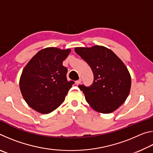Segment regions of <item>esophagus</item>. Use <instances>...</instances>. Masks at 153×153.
I'll use <instances>...</instances> for the list:
<instances>
[{
	"instance_id": "esophagus-1",
	"label": "esophagus",
	"mask_w": 153,
	"mask_h": 153,
	"mask_svg": "<svg viewBox=\"0 0 153 153\" xmlns=\"http://www.w3.org/2000/svg\"><path fill=\"white\" fill-rule=\"evenodd\" d=\"M81 82H82V79L79 78L78 80H77V81H76V84L77 85H78V84H80V83H81Z\"/></svg>"
}]
</instances>
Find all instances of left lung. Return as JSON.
<instances>
[{"label": "left lung", "mask_w": 153, "mask_h": 153, "mask_svg": "<svg viewBox=\"0 0 153 153\" xmlns=\"http://www.w3.org/2000/svg\"><path fill=\"white\" fill-rule=\"evenodd\" d=\"M75 51L89 65L94 75L90 86H78L87 102L102 113L117 109L125 102L130 91L131 77L125 65L105 46L77 47Z\"/></svg>", "instance_id": "left-lung-1"}]
</instances>
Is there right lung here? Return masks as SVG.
I'll return each instance as SVG.
<instances>
[{
  "mask_svg": "<svg viewBox=\"0 0 153 153\" xmlns=\"http://www.w3.org/2000/svg\"><path fill=\"white\" fill-rule=\"evenodd\" d=\"M70 49L50 47L40 51L24 67L19 87L27 105L38 112L48 114L63 102L74 84L67 81V67L63 61Z\"/></svg>",
  "mask_w": 153,
  "mask_h": 153,
  "instance_id": "obj_1",
  "label": "right lung"
}]
</instances>
